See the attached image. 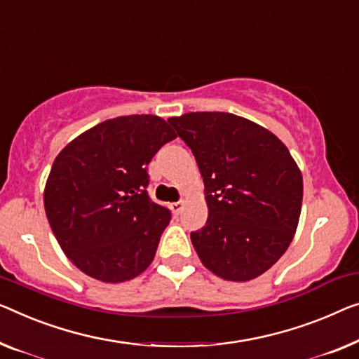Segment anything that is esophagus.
<instances>
[{
	"mask_svg": "<svg viewBox=\"0 0 359 359\" xmlns=\"http://www.w3.org/2000/svg\"><path fill=\"white\" fill-rule=\"evenodd\" d=\"M184 205H185L184 201H175V203H172V205H170V210H172L174 214H180L182 210H184Z\"/></svg>",
	"mask_w": 359,
	"mask_h": 359,
	"instance_id": "1",
	"label": "esophagus"
}]
</instances>
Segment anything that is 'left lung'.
I'll return each mask as SVG.
<instances>
[{
	"mask_svg": "<svg viewBox=\"0 0 359 359\" xmlns=\"http://www.w3.org/2000/svg\"><path fill=\"white\" fill-rule=\"evenodd\" d=\"M200 168L208 221L191 232L201 263L226 280L247 282L279 261L295 235L303 177L274 133L231 112L168 119Z\"/></svg>",
	"mask_w": 359,
	"mask_h": 359,
	"instance_id": "8db88e82",
	"label": "left lung"
}]
</instances>
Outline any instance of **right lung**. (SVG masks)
<instances>
[{
    "label": "right lung",
    "instance_id": "1",
    "mask_svg": "<svg viewBox=\"0 0 359 359\" xmlns=\"http://www.w3.org/2000/svg\"><path fill=\"white\" fill-rule=\"evenodd\" d=\"M175 133L164 119H109L69 143L46 180L45 211L69 259L96 280L142 274L156 255L170 211L151 201L148 163Z\"/></svg>",
    "mask_w": 359,
    "mask_h": 359
}]
</instances>
